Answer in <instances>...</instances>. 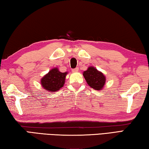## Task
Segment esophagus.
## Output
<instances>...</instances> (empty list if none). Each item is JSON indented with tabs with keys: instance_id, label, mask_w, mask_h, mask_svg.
Listing matches in <instances>:
<instances>
[{
	"instance_id": "1",
	"label": "esophagus",
	"mask_w": 149,
	"mask_h": 149,
	"mask_svg": "<svg viewBox=\"0 0 149 149\" xmlns=\"http://www.w3.org/2000/svg\"><path fill=\"white\" fill-rule=\"evenodd\" d=\"M72 71L73 72H77L79 71V68H74V69H72Z\"/></svg>"
}]
</instances>
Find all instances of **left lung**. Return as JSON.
<instances>
[{
    "label": "left lung",
    "mask_w": 149,
    "mask_h": 149,
    "mask_svg": "<svg viewBox=\"0 0 149 149\" xmlns=\"http://www.w3.org/2000/svg\"><path fill=\"white\" fill-rule=\"evenodd\" d=\"M84 76L87 84L95 90H101L106 83V78L102 72L93 66L88 68L86 71L84 72Z\"/></svg>",
    "instance_id": "left-lung-1"
}]
</instances>
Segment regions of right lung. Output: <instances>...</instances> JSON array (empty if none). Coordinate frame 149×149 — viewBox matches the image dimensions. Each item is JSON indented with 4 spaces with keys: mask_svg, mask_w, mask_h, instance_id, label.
Instances as JSON below:
<instances>
[{
    "mask_svg": "<svg viewBox=\"0 0 149 149\" xmlns=\"http://www.w3.org/2000/svg\"><path fill=\"white\" fill-rule=\"evenodd\" d=\"M67 74L68 72H60L57 68H54L42 78L41 85L47 91H57L64 86Z\"/></svg>",
    "mask_w": 149,
    "mask_h": 149,
    "instance_id": "right-lung-1",
    "label": "right lung"
}]
</instances>
